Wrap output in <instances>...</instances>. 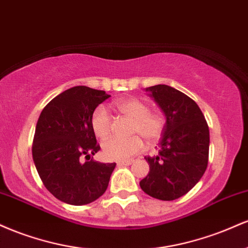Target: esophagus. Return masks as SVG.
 Masks as SVG:
<instances>
[{
  "label": "esophagus",
  "mask_w": 248,
  "mask_h": 248,
  "mask_svg": "<svg viewBox=\"0 0 248 248\" xmlns=\"http://www.w3.org/2000/svg\"><path fill=\"white\" fill-rule=\"evenodd\" d=\"M133 163V160H126V161H118L119 166H129Z\"/></svg>",
  "instance_id": "34e87169"
}]
</instances>
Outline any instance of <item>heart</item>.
<instances>
[{"label":"heart","mask_w":248,"mask_h":248,"mask_svg":"<svg viewBox=\"0 0 248 248\" xmlns=\"http://www.w3.org/2000/svg\"><path fill=\"white\" fill-rule=\"evenodd\" d=\"M121 114L133 120L129 128L132 136L127 139H109L102 144V154L107 160L126 161L144 149L146 139L155 143L164 129V119L160 113L150 112L147 102L138 98H124L114 102ZM91 126L98 138L106 139L112 130V118L106 107L98 106L91 116Z\"/></svg>","instance_id":"1"}]
</instances>
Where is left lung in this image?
<instances>
[{
  "mask_svg": "<svg viewBox=\"0 0 248 248\" xmlns=\"http://www.w3.org/2000/svg\"><path fill=\"white\" fill-rule=\"evenodd\" d=\"M147 92L166 115L160 149L146 156L148 175L140 182L147 195L161 201L184 196L198 183L209 162L210 133L198 105L168 85L147 87Z\"/></svg>",
  "mask_w": 248,
  "mask_h": 248,
  "instance_id": "left-lung-1",
  "label": "left lung"
}]
</instances>
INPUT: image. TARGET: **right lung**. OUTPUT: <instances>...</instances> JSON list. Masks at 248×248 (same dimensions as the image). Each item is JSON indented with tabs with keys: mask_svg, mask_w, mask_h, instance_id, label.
<instances>
[{
	"mask_svg": "<svg viewBox=\"0 0 248 248\" xmlns=\"http://www.w3.org/2000/svg\"><path fill=\"white\" fill-rule=\"evenodd\" d=\"M109 96L105 91L75 86L53 98L39 115L33 163L44 186L64 203L85 205L106 191L116 163L90 160L100 150L91 116Z\"/></svg>",
	"mask_w": 248,
	"mask_h": 248,
	"instance_id": "obj_1",
	"label": "right lung"
}]
</instances>
